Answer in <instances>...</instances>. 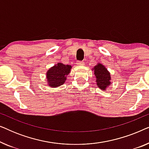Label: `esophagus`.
Instances as JSON below:
<instances>
[{"mask_svg": "<svg viewBox=\"0 0 149 149\" xmlns=\"http://www.w3.org/2000/svg\"><path fill=\"white\" fill-rule=\"evenodd\" d=\"M77 64L78 65V66H82V65H84V62H77Z\"/></svg>", "mask_w": 149, "mask_h": 149, "instance_id": "34e87169", "label": "esophagus"}]
</instances>
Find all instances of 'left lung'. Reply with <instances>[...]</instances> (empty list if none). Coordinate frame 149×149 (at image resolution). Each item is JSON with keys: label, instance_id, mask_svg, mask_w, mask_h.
<instances>
[{"label": "left lung", "instance_id": "obj_1", "mask_svg": "<svg viewBox=\"0 0 149 149\" xmlns=\"http://www.w3.org/2000/svg\"><path fill=\"white\" fill-rule=\"evenodd\" d=\"M95 77V83L97 87L103 91H107L108 87L111 85V73L102 64L97 63L92 68Z\"/></svg>", "mask_w": 149, "mask_h": 149}]
</instances>
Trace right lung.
<instances>
[{
  "label": "right lung",
  "instance_id": "obj_1",
  "mask_svg": "<svg viewBox=\"0 0 149 149\" xmlns=\"http://www.w3.org/2000/svg\"><path fill=\"white\" fill-rule=\"evenodd\" d=\"M72 66L58 62L51 67L46 72L47 83L53 88L58 87L64 84L67 79V76L70 72Z\"/></svg>",
  "mask_w": 149,
  "mask_h": 149
}]
</instances>
